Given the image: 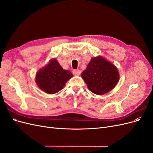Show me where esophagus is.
Here are the masks:
<instances>
[{"label": "esophagus", "instance_id": "obj_1", "mask_svg": "<svg viewBox=\"0 0 153 153\" xmlns=\"http://www.w3.org/2000/svg\"><path fill=\"white\" fill-rule=\"evenodd\" d=\"M73 74L74 75L78 76L81 74V71L80 70V69H75V70L73 71Z\"/></svg>", "mask_w": 153, "mask_h": 153}]
</instances>
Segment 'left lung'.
Wrapping results in <instances>:
<instances>
[{"label":"left lung","instance_id":"obj_1","mask_svg":"<svg viewBox=\"0 0 153 153\" xmlns=\"http://www.w3.org/2000/svg\"><path fill=\"white\" fill-rule=\"evenodd\" d=\"M81 76L88 89L98 95H103L112 91L119 79L116 66L102 56L91 58Z\"/></svg>","mask_w":153,"mask_h":153}]
</instances>
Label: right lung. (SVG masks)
Segmentation results:
<instances>
[{
  "mask_svg": "<svg viewBox=\"0 0 153 153\" xmlns=\"http://www.w3.org/2000/svg\"><path fill=\"white\" fill-rule=\"evenodd\" d=\"M72 77V73L69 70L64 69L53 58L37 72L36 82L43 91L53 94L62 90L67 81Z\"/></svg>",
  "mask_w": 153,
  "mask_h": 153,
  "instance_id": "right-lung-1",
  "label": "right lung"
}]
</instances>
